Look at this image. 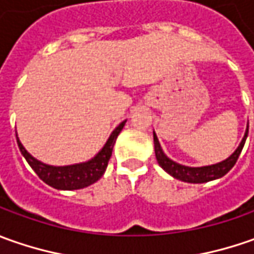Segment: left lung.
<instances>
[{
    "mask_svg": "<svg viewBox=\"0 0 254 254\" xmlns=\"http://www.w3.org/2000/svg\"><path fill=\"white\" fill-rule=\"evenodd\" d=\"M248 132H249V126L246 127V132L240 141L239 147L235 150V152L229 155L226 160L218 162V164H212V165H205V167H188V165H182L178 162L172 161L165 155V152L162 151L161 144L158 141V137L155 131L154 134V150H155V158L160 164L162 170L168 172L171 177L182 181V182H190V184H203V182H209L213 180H219L223 175H226L233 165L236 164L239 158L240 152L243 150V145L248 138Z\"/></svg>",
    "mask_w": 254,
    "mask_h": 254,
    "instance_id": "left-lung-1",
    "label": "left lung"
}]
</instances>
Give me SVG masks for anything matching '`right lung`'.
Segmentation results:
<instances>
[{
  "mask_svg": "<svg viewBox=\"0 0 254 254\" xmlns=\"http://www.w3.org/2000/svg\"><path fill=\"white\" fill-rule=\"evenodd\" d=\"M126 122L127 120L122 122L113 130L109 140L103 145L102 150L97 152L93 158H90L89 161L72 164V165L55 167V165L45 164V162L36 160L35 157H32L25 150L22 142L18 138V134H16V142H18L19 151L24 155L25 160L28 161L31 168L36 172V175L44 181L45 184H48L49 187H52L55 190H82V188H86V187L94 184L96 181H99L103 177L104 171L107 168L109 160L112 157L116 138L123 130Z\"/></svg>",
  "mask_w": 254,
  "mask_h": 254,
  "instance_id": "add662e5",
  "label": "right lung"
}]
</instances>
